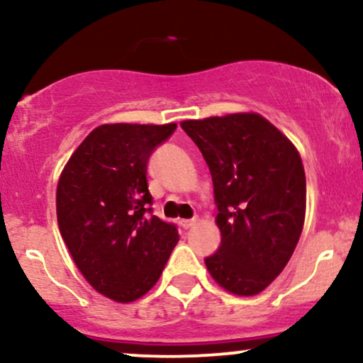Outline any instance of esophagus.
Listing matches in <instances>:
<instances>
[{
    "mask_svg": "<svg viewBox=\"0 0 363 363\" xmlns=\"http://www.w3.org/2000/svg\"><path fill=\"white\" fill-rule=\"evenodd\" d=\"M179 225H181V227L184 228V230H187V228L194 227V225H196V220H194V218H193V220H181V222H179Z\"/></svg>",
    "mask_w": 363,
    "mask_h": 363,
    "instance_id": "1",
    "label": "esophagus"
}]
</instances>
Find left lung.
I'll use <instances>...</instances> for the list:
<instances>
[{
	"label": "left lung",
	"mask_w": 363,
	"mask_h": 363,
	"mask_svg": "<svg viewBox=\"0 0 363 363\" xmlns=\"http://www.w3.org/2000/svg\"><path fill=\"white\" fill-rule=\"evenodd\" d=\"M213 179L222 244L205 264L223 290L261 294L290 261L306 220V172L295 145L257 112L186 119Z\"/></svg>",
	"instance_id": "left-lung-1"
}]
</instances>
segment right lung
Segmentation results:
<instances>
[{"instance_id": "add662e5", "label": "right lung", "mask_w": 363, "mask_h": 363, "mask_svg": "<svg viewBox=\"0 0 363 363\" xmlns=\"http://www.w3.org/2000/svg\"><path fill=\"white\" fill-rule=\"evenodd\" d=\"M176 128L101 124L74 150L57 181L62 240L83 278L114 302L143 297L179 240L174 225L150 215L147 182L150 153Z\"/></svg>"}]
</instances>
